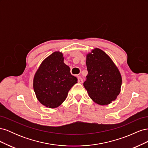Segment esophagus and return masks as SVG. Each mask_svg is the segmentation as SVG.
<instances>
[{
    "label": "esophagus",
    "instance_id": "1",
    "mask_svg": "<svg viewBox=\"0 0 148 148\" xmlns=\"http://www.w3.org/2000/svg\"><path fill=\"white\" fill-rule=\"evenodd\" d=\"M78 82L79 83H83V79L81 77H78Z\"/></svg>",
    "mask_w": 148,
    "mask_h": 148
}]
</instances>
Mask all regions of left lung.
Segmentation results:
<instances>
[{
	"label": "left lung",
	"mask_w": 148,
	"mask_h": 148,
	"mask_svg": "<svg viewBox=\"0 0 148 148\" xmlns=\"http://www.w3.org/2000/svg\"><path fill=\"white\" fill-rule=\"evenodd\" d=\"M88 75L83 86L91 99L101 106L117 99L121 91L122 76L110 57L95 48L86 55Z\"/></svg>",
	"instance_id": "8db88e82"
}]
</instances>
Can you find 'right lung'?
Segmentation results:
<instances>
[{
    "instance_id": "add662e5",
    "label": "right lung",
    "mask_w": 148,
    "mask_h": 148,
    "mask_svg": "<svg viewBox=\"0 0 148 148\" xmlns=\"http://www.w3.org/2000/svg\"><path fill=\"white\" fill-rule=\"evenodd\" d=\"M64 60L62 52H53L42 62L34 75L33 89L36 96L49 108L54 109L60 106L71 87L78 82Z\"/></svg>"
}]
</instances>
